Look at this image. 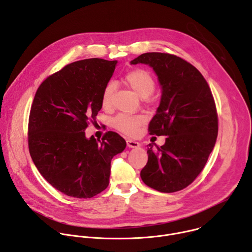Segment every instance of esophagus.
Listing matches in <instances>:
<instances>
[{"instance_id":"34e87169","label":"esophagus","mask_w":252,"mask_h":252,"mask_svg":"<svg viewBox=\"0 0 252 252\" xmlns=\"http://www.w3.org/2000/svg\"><path fill=\"white\" fill-rule=\"evenodd\" d=\"M126 145H127V147L128 148H138L140 145H139V142H137V141H135V140H132V139H127L126 140Z\"/></svg>"}]
</instances>
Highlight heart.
I'll use <instances>...</instances> for the list:
<instances>
[{"instance_id":"obj_1","label":"heart","mask_w":252,"mask_h":252,"mask_svg":"<svg viewBox=\"0 0 252 252\" xmlns=\"http://www.w3.org/2000/svg\"><path fill=\"white\" fill-rule=\"evenodd\" d=\"M126 84L140 97H147L155 90L156 83L152 75L145 69H133L128 71L125 76ZM115 87L112 84L106 85L101 94V103L104 107L112 104ZM145 122V118L141 116L120 115L114 120V126L123 132L133 135L137 132L138 127Z\"/></svg>"}]
</instances>
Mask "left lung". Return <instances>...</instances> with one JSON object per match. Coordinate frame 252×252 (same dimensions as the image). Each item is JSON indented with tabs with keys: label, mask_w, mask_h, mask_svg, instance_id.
<instances>
[{
	"label": "left lung",
	"mask_w": 252,
	"mask_h": 252,
	"mask_svg": "<svg viewBox=\"0 0 252 252\" xmlns=\"http://www.w3.org/2000/svg\"><path fill=\"white\" fill-rule=\"evenodd\" d=\"M136 63L149 64L158 76L161 97L149 130L166 135L157 150L149 145L140 177L160 192L182 190L201 172L217 141L219 120L211 91L195 66L174 55L146 53L130 62Z\"/></svg>",
	"instance_id": "8db88e82"
}]
</instances>
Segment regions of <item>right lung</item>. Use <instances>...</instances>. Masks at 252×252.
I'll list each match as a JSON object with an SVG mask.
<instances>
[{"label": "right lung", "instance_id": "right-lung-1", "mask_svg": "<svg viewBox=\"0 0 252 252\" xmlns=\"http://www.w3.org/2000/svg\"><path fill=\"white\" fill-rule=\"evenodd\" d=\"M118 61L88 59L66 64L47 78L34 94L29 118L31 158L46 181L65 195L91 198L110 183L112 158L126 140L107 131L86 136L100 111L101 94Z\"/></svg>", "mask_w": 252, "mask_h": 252}]
</instances>
